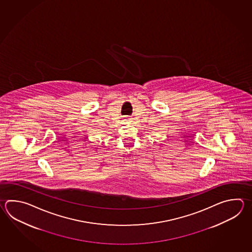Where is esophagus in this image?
I'll list each match as a JSON object with an SVG mask.
<instances>
[{
	"label": "esophagus",
	"instance_id": "esophagus-1",
	"mask_svg": "<svg viewBox=\"0 0 252 252\" xmlns=\"http://www.w3.org/2000/svg\"><path fill=\"white\" fill-rule=\"evenodd\" d=\"M126 121H130V118H127V119H126Z\"/></svg>",
	"mask_w": 252,
	"mask_h": 252
}]
</instances>
